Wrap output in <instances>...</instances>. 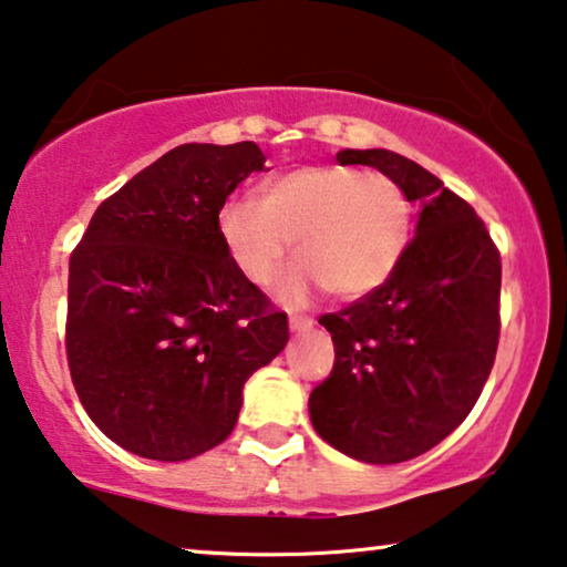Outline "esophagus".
Wrapping results in <instances>:
<instances>
[{
  "instance_id": "1",
  "label": "esophagus",
  "mask_w": 567,
  "mask_h": 567,
  "mask_svg": "<svg viewBox=\"0 0 567 567\" xmlns=\"http://www.w3.org/2000/svg\"><path fill=\"white\" fill-rule=\"evenodd\" d=\"M290 329H292V331H308V329H313V319H308V316L290 313Z\"/></svg>"
}]
</instances>
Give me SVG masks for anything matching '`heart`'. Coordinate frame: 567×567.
<instances>
[{
    "label": "heart",
    "mask_w": 567,
    "mask_h": 567,
    "mask_svg": "<svg viewBox=\"0 0 567 567\" xmlns=\"http://www.w3.org/2000/svg\"><path fill=\"white\" fill-rule=\"evenodd\" d=\"M414 205L406 188L381 171L303 165L269 181L259 199L238 196L220 213V236L240 275L269 285L288 259H300L279 282L285 300L316 288L360 298L394 275L412 240Z\"/></svg>",
    "instance_id": "heart-1"
}]
</instances>
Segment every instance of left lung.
<instances>
[{
	"label": "left lung",
	"instance_id": "obj_1",
	"mask_svg": "<svg viewBox=\"0 0 567 567\" xmlns=\"http://www.w3.org/2000/svg\"><path fill=\"white\" fill-rule=\"evenodd\" d=\"M420 202L417 230L386 282L321 316L334 368L308 399L313 430L365 464L425 454L462 425L493 371L501 337V254L462 196L391 150H342Z\"/></svg>",
	"mask_w": 567,
	"mask_h": 567
}]
</instances>
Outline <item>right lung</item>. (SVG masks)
Returning <instances> with one entry per match:
<instances>
[{
    "instance_id": "1",
    "label": "right lung",
    "mask_w": 567,
    "mask_h": 567,
    "mask_svg": "<svg viewBox=\"0 0 567 567\" xmlns=\"http://www.w3.org/2000/svg\"><path fill=\"white\" fill-rule=\"evenodd\" d=\"M254 142L181 145L95 209L70 259L66 360L90 420L132 454L220 446L244 383L288 344V313L240 275L220 209L264 168Z\"/></svg>"
}]
</instances>
